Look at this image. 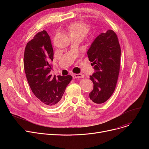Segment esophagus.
Returning a JSON list of instances; mask_svg holds the SVG:
<instances>
[{"mask_svg":"<svg viewBox=\"0 0 149 149\" xmlns=\"http://www.w3.org/2000/svg\"><path fill=\"white\" fill-rule=\"evenodd\" d=\"M72 77L74 79H80V78H83L84 75L81 74H73Z\"/></svg>","mask_w":149,"mask_h":149,"instance_id":"obj_1","label":"esophagus"}]
</instances>
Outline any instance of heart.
<instances>
[{
    "label": "heart",
    "instance_id": "1",
    "mask_svg": "<svg viewBox=\"0 0 149 149\" xmlns=\"http://www.w3.org/2000/svg\"><path fill=\"white\" fill-rule=\"evenodd\" d=\"M68 30L70 36H80L84 38L89 33L91 27L83 22H75L68 26Z\"/></svg>",
    "mask_w": 149,
    "mask_h": 149
}]
</instances>
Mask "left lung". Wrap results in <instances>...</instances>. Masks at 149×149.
<instances>
[{"mask_svg":"<svg viewBox=\"0 0 149 149\" xmlns=\"http://www.w3.org/2000/svg\"><path fill=\"white\" fill-rule=\"evenodd\" d=\"M87 54L95 70L90 76L93 84V89L89 93L90 101L103 103L113 93L120 72L121 48L116 33L111 29L101 33Z\"/></svg>","mask_w":149,"mask_h":149,"instance_id":"1","label":"left lung"}]
</instances>
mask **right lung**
Instances as JSON below:
<instances>
[{
  "mask_svg": "<svg viewBox=\"0 0 149 149\" xmlns=\"http://www.w3.org/2000/svg\"><path fill=\"white\" fill-rule=\"evenodd\" d=\"M54 51L51 38L45 30L36 34L29 41L24 52V69L29 86L35 96L48 106L60 103L66 88L72 80L71 75L51 77L50 62Z\"/></svg>",
  "mask_w": 149,
  "mask_h": 149,
  "instance_id": "right-lung-1",
  "label": "right lung"
}]
</instances>
